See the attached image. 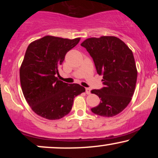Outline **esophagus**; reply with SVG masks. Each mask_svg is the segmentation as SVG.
Masks as SVG:
<instances>
[{
  "label": "esophagus",
  "instance_id": "esophagus-1",
  "mask_svg": "<svg viewBox=\"0 0 158 158\" xmlns=\"http://www.w3.org/2000/svg\"><path fill=\"white\" fill-rule=\"evenodd\" d=\"M85 92H86L87 94H90V88H85Z\"/></svg>",
  "mask_w": 158,
  "mask_h": 158
}]
</instances>
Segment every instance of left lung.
Instances as JSON below:
<instances>
[{
    "label": "left lung",
    "instance_id": "8db88e82",
    "mask_svg": "<svg viewBox=\"0 0 158 158\" xmlns=\"http://www.w3.org/2000/svg\"><path fill=\"white\" fill-rule=\"evenodd\" d=\"M81 46L90 53L97 73L103 76L104 87L91 90L100 99L91 111L106 117L117 115L129 104L135 93L137 70L133 52L115 36L89 38Z\"/></svg>",
    "mask_w": 158,
    "mask_h": 158
}]
</instances>
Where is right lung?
Masks as SVG:
<instances>
[{
  "instance_id": "obj_1",
  "label": "right lung",
  "mask_w": 158,
  "mask_h": 158,
  "mask_svg": "<svg viewBox=\"0 0 158 158\" xmlns=\"http://www.w3.org/2000/svg\"><path fill=\"white\" fill-rule=\"evenodd\" d=\"M80 41L46 35L29 44L20 68L21 89L27 102L36 114L59 119L70 113L77 96L85 91L79 84L58 79L65 55Z\"/></svg>"
}]
</instances>
